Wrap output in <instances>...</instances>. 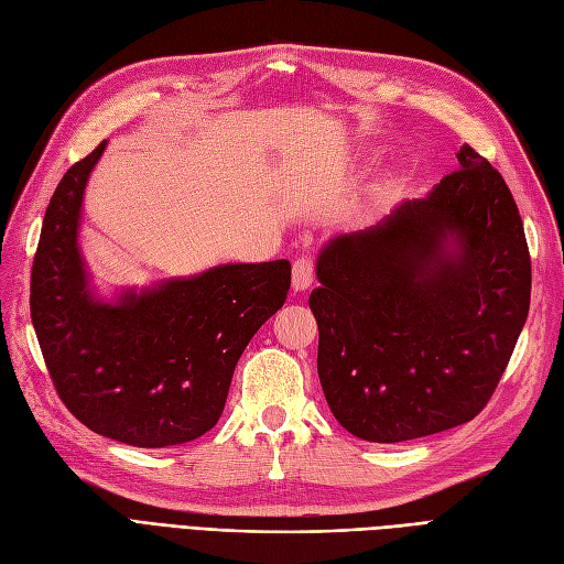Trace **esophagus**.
<instances>
[{
  "mask_svg": "<svg viewBox=\"0 0 564 564\" xmlns=\"http://www.w3.org/2000/svg\"><path fill=\"white\" fill-rule=\"evenodd\" d=\"M291 282H294L296 291H305L315 282V263L310 257H299L291 268Z\"/></svg>",
  "mask_w": 564,
  "mask_h": 564,
  "instance_id": "1",
  "label": "esophagus"
}]
</instances>
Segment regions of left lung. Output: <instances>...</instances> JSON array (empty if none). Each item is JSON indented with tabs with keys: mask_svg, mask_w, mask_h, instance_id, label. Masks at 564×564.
<instances>
[{
	"mask_svg": "<svg viewBox=\"0 0 564 564\" xmlns=\"http://www.w3.org/2000/svg\"><path fill=\"white\" fill-rule=\"evenodd\" d=\"M459 170L317 259V373L349 434L399 443L474 420L525 326L530 249L501 174L469 144Z\"/></svg>",
	"mask_w": 564,
	"mask_h": 564,
	"instance_id": "left-lung-1",
	"label": "left lung"
}]
</instances>
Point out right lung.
<instances>
[{"instance_id": "obj_1", "label": "right lung", "mask_w": 564, "mask_h": 564, "mask_svg": "<svg viewBox=\"0 0 564 564\" xmlns=\"http://www.w3.org/2000/svg\"><path fill=\"white\" fill-rule=\"evenodd\" d=\"M107 140L74 163L46 207L30 313L57 397L95 434L167 448L221 417L232 371L286 301L291 263H226L95 299L79 251L86 182Z\"/></svg>"}]
</instances>
